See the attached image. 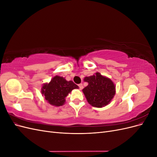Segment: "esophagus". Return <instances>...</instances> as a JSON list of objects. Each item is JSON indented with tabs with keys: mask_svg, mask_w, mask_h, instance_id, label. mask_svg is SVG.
<instances>
[{
	"mask_svg": "<svg viewBox=\"0 0 157 157\" xmlns=\"http://www.w3.org/2000/svg\"><path fill=\"white\" fill-rule=\"evenodd\" d=\"M78 87H79V89H80V90H82V89L83 88V85H82V84H78Z\"/></svg>",
	"mask_w": 157,
	"mask_h": 157,
	"instance_id": "34e87169",
	"label": "esophagus"
}]
</instances>
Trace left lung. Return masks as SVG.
I'll return each instance as SVG.
<instances>
[{
  "label": "left lung",
  "instance_id": "1",
  "mask_svg": "<svg viewBox=\"0 0 157 157\" xmlns=\"http://www.w3.org/2000/svg\"><path fill=\"white\" fill-rule=\"evenodd\" d=\"M88 85L83 90V93L90 105L101 108L111 101L115 94V84L111 80L99 73L84 78Z\"/></svg>",
  "mask_w": 157,
  "mask_h": 157
}]
</instances>
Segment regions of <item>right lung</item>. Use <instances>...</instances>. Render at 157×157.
<instances>
[{
	"instance_id": "right-lung-1",
	"label": "right lung",
	"mask_w": 157,
	"mask_h": 157,
	"mask_svg": "<svg viewBox=\"0 0 157 157\" xmlns=\"http://www.w3.org/2000/svg\"><path fill=\"white\" fill-rule=\"evenodd\" d=\"M75 88H78V86L72 80L67 81L63 77L56 76L49 84L43 85L41 92L50 104L60 106L65 103V98Z\"/></svg>"
}]
</instances>
